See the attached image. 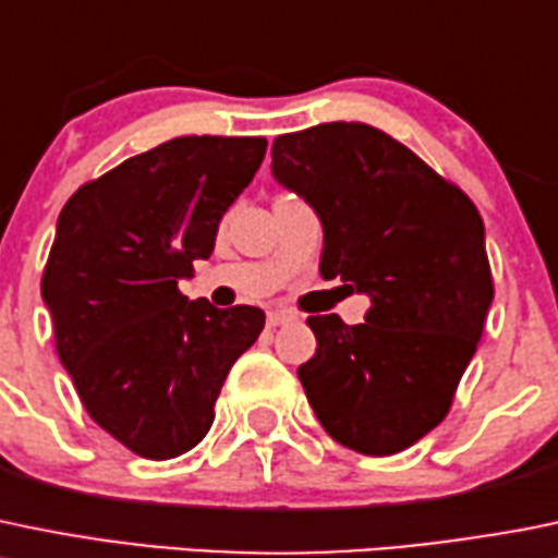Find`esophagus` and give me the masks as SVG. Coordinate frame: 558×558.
<instances>
[{
    "mask_svg": "<svg viewBox=\"0 0 558 558\" xmlns=\"http://www.w3.org/2000/svg\"><path fill=\"white\" fill-rule=\"evenodd\" d=\"M291 313H283V311H269L267 313V327H280V324L291 322Z\"/></svg>",
    "mask_w": 558,
    "mask_h": 558,
    "instance_id": "34e87169",
    "label": "esophagus"
}]
</instances>
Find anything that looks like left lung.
Listing matches in <instances>:
<instances>
[{
    "label": "left lung",
    "instance_id": "8db88e82",
    "mask_svg": "<svg viewBox=\"0 0 558 558\" xmlns=\"http://www.w3.org/2000/svg\"><path fill=\"white\" fill-rule=\"evenodd\" d=\"M272 174L316 209L322 278L371 296L365 324L311 316L300 381L338 445L384 458L434 430L494 302L472 198L384 130L327 122L272 142Z\"/></svg>",
    "mask_w": 558,
    "mask_h": 558
}]
</instances>
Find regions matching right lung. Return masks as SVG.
I'll return each mask as SVG.
<instances>
[{"label": "right lung", "instance_id": "add662e5", "mask_svg": "<svg viewBox=\"0 0 558 558\" xmlns=\"http://www.w3.org/2000/svg\"><path fill=\"white\" fill-rule=\"evenodd\" d=\"M267 153L258 135H182L81 185L57 220L43 300L81 403L149 461L193 450L264 311L191 302L180 278Z\"/></svg>", "mask_w": 558, "mask_h": 558}]
</instances>
